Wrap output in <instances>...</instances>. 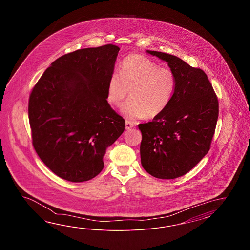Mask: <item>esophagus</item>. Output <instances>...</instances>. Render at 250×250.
I'll return each mask as SVG.
<instances>
[{
  "mask_svg": "<svg viewBox=\"0 0 250 250\" xmlns=\"http://www.w3.org/2000/svg\"><path fill=\"white\" fill-rule=\"evenodd\" d=\"M133 127H134V125H133L132 123H130V122H128V121H126V125H125L126 129H130V128H132Z\"/></svg>",
  "mask_w": 250,
  "mask_h": 250,
  "instance_id": "obj_1",
  "label": "esophagus"
}]
</instances>
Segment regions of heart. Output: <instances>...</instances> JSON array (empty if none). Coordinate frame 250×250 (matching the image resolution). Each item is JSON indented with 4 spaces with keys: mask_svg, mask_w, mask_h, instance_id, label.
Returning a JSON list of instances; mask_svg holds the SVG:
<instances>
[{
    "mask_svg": "<svg viewBox=\"0 0 250 250\" xmlns=\"http://www.w3.org/2000/svg\"><path fill=\"white\" fill-rule=\"evenodd\" d=\"M176 79L169 68L139 54L123 61L119 73L111 75L107 97L115 106H122L132 91L123 112L129 120L155 118L165 112L175 90Z\"/></svg>",
    "mask_w": 250,
    "mask_h": 250,
    "instance_id": "obj_1",
    "label": "heart"
}]
</instances>
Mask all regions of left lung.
Here are the masks:
<instances>
[{
  "label": "left lung",
  "mask_w": 250,
  "mask_h": 250,
  "mask_svg": "<svg viewBox=\"0 0 250 250\" xmlns=\"http://www.w3.org/2000/svg\"><path fill=\"white\" fill-rule=\"evenodd\" d=\"M175 75L169 105L151 123H142L141 165L150 175L170 180L186 174L208 154L215 130L219 104L208 76L181 58L156 51Z\"/></svg>",
  "instance_id": "obj_1"
}]
</instances>
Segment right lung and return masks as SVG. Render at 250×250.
Masks as SVG:
<instances>
[{
    "mask_svg": "<svg viewBox=\"0 0 250 250\" xmlns=\"http://www.w3.org/2000/svg\"><path fill=\"white\" fill-rule=\"evenodd\" d=\"M120 48H85L54 61L34 86L28 118L34 148L60 178L89 181L101 172L107 147L125 121L107 102Z\"/></svg>",
    "mask_w": 250,
    "mask_h": 250,
    "instance_id": "obj_1",
    "label": "right lung"
}]
</instances>
